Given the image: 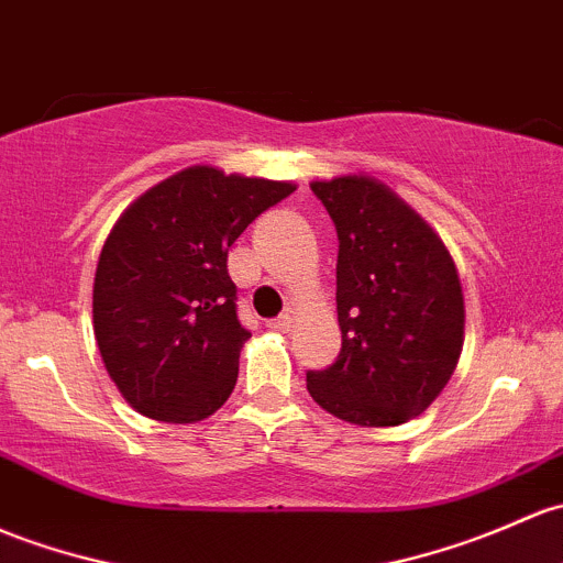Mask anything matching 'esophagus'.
Instances as JSON below:
<instances>
[{
	"instance_id": "1",
	"label": "esophagus",
	"mask_w": 563,
	"mask_h": 563,
	"mask_svg": "<svg viewBox=\"0 0 563 563\" xmlns=\"http://www.w3.org/2000/svg\"><path fill=\"white\" fill-rule=\"evenodd\" d=\"M291 323H294V318L288 316V312H283V316L266 321V327H269L272 331H291Z\"/></svg>"
}]
</instances>
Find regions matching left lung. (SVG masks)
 <instances>
[{
    "instance_id": "8db88e82",
    "label": "left lung",
    "mask_w": 563,
    "mask_h": 563,
    "mask_svg": "<svg viewBox=\"0 0 563 563\" xmlns=\"http://www.w3.org/2000/svg\"><path fill=\"white\" fill-rule=\"evenodd\" d=\"M334 221L340 356L307 372L331 416L399 426L421 416L451 380L464 345L459 272L434 229L366 175L310 183Z\"/></svg>"
}]
</instances>
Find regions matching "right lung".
Returning a JSON list of instances; mask_svg holds the SVG:
<instances>
[{"label": "right lung", "mask_w": 563, "mask_h": 563, "mask_svg": "<svg viewBox=\"0 0 563 563\" xmlns=\"http://www.w3.org/2000/svg\"><path fill=\"white\" fill-rule=\"evenodd\" d=\"M294 183L188 167L126 207L93 277V334L112 383L147 418L194 423L232 394L251 331L229 247Z\"/></svg>", "instance_id": "right-lung-1"}]
</instances>
